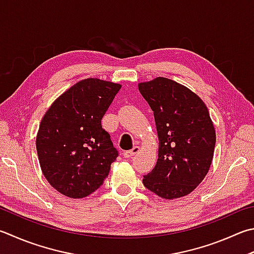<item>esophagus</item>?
Returning a JSON list of instances; mask_svg holds the SVG:
<instances>
[{"label":"esophagus","instance_id":"obj_1","mask_svg":"<svg viewBox=\"0 0 254 254\" xmlns=\"http://www.w3.org/2000/svg\"><path fill=\"white\" fill-rule=\"evenodd\" d=\"M138 151H139V147L135 146V147H133L132 149H130V150L124 151V157H125V158H131L132 156H135Z\"/></svg>","mask_w":254,"mask_h":254}]
</instances>
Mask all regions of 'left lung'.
<instances>
[{
    "label": "left lung",
    "mask_w": 254,
    "mask_h": 254,
    "mask_svg": "<svg viewBox=\"0 0 254 254\" xmlns=\"http://www.w3.org/2000/svg\"><path fill=\"white\" fill-rule=\"evenodd\" d=\"M154 112L158 160L142 184L164 199L184 197L197 188L211 166L216 130L198 95L165 77L138 85Z\"/></svg>",
    "instance_id": "8db88e82"
}]
</instances>
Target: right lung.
<instances>
[{"label":"right lung","mask_w":254,"mask_h":254,"mask_svg":"<svg viewBox=\"0 0 254 254\" xmlns=\"http://www.w3.org/2000/svg\"><path fill=\"white\" fill-rule=\"evenodd\" d=\"M121 88L103 79H83L62 94L43 117L36 136L41 169L66 197L93 193L118 157L102 118Z\"/></svg>","instance_id":"1"}]
</instances>
